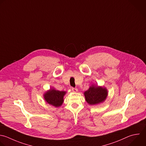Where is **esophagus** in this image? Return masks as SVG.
Masks as SVG:
<instances>
[{"label": "esophagus", "instance_id": "1", "mask_svg": "<svg viewBox=\"0 0 146 146\" xmlns=\"http://www.w3.org/2000/svg\"><path fill=\"white\" fill-rule=\"evenodd\" d=\"M71 89L72 90V91H73V92H77L78 91V89H77V88H76L72 87V88H71Z\"/></svg>", "mask_w": 146, "mask_h": 146}]
</instances>
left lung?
I'll return each instance as SVG.
<instances>
[{
    "mask_svg": "<svg viewBox=\"0 0 146 146\" xmlns=\"http://www.w3.org/2000/svg\"><path fill=\"white\" fill-rule=\"evenodd\" d=\"M108 93L106 88L92 85L84 92L85 98L87 103L90 105H95L104 102Z\"/></svg>",
    "mask_w": 146,
    "mask_h": 146,
    "instance_id": "1",
    "label": "left lung"
}]
</instances>
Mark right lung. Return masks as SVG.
<instances>
[{
    "instance_id": "obj_1",
    "label": "right lung",
    "mask_w": 146,
    "mask_h": 146,
    "mask_svg": "<svg viewBox=\"0 0 146 146\" xmlns=\"http://www.w3.org/2000/svg\"><path fill=\"white\" fill-rule=\"evenodd\" d=\"M65 93L66 92L64 91H60L53 89L44 94V98L47 103L58 107L63 103L64 96Z\"/></svg>"
}]
</instances>
